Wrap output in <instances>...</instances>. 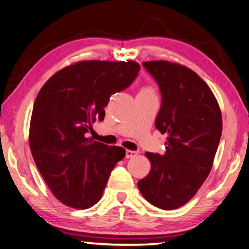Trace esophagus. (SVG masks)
<instances>
[{
	"mask_svg": "<svg viewBox=\"0 0 249 249\" xmlns=\"http://www.w3.org/2000/svg\"><path fill=\"white\" fill-rule=\"evenodd\" d=\"M137 155V153L136 151H133V150H125V158H132V157H135Z\"/></svg>",
	"mask_w": 249,
	"mask_h": 249,
	"instance_id": "1",
	"label": "esophagus"
}]
</instances>
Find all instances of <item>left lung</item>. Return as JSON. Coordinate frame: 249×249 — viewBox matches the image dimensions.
Instances as JSON below:
<instances>
[{
  "label": "left lung",
  "instance_id": "8db88e82",
  "mask_svg": "<svg viewBox=\"0 0 249 249\" xmlns=\"http://www.w3.org/2000/svg\"><path fill=\"white\" fill-rule=\"evenodd\" d=\"M142 66L160 86L155 125L167 133V142L164 155L145 154L151 167L138 189L150 204L173 210L196 196L211 171L222 132L221 111L207 83L186 66L166 60Z\"/></svg>",
  "mask_w": 249,
  "mask_h": 249
}]
</instances>
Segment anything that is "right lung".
<instances>
[{
    "label": "right lung",
    "instance_id": "1",
    "mask_svg": "<svg viewBox=\"0 0 249 249\" xmlns=\"http://www.w3.org/2000/svg\"><path fill=\"white\" fill-rule=\"evenodd\" d=\"M138 63L83 60L45 83L32 109L29 143L37 168L60 202L89 209L99 202L112 169L124 160L122 147L86 138L103 120L110 96L127 89Z\"/></svg>",
    "mask_w": 249,
    "mask_h": 249
}]
</instances>
